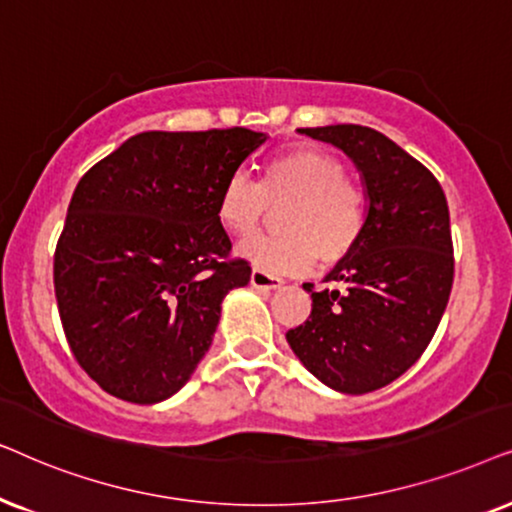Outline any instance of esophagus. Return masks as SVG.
<instances>
[{"label": "esophagus", "instance_id": "obj_1", "mask_svg": "<svg viewBox=\"0 0 512 512\" xmlns=\"http://www.w3.org/2000/svg\"><path fill=\"white\" fill-rule=\"evenodd\" d=\"M250 283H252V288H257V290H276V288H281L283 281L278 276L269 274V271L255 267L250 274Z\"/></svg>", "mask_w": 512, "mask_h": 512}]
</instances>
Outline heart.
Masks as SVG:
<instances>
[{"mask_svg": "<svg viewBox=\"0 0 512 512\" xmlns=\"http://www.w3.org/2000/svg\"><path fill=\"white\" fill-rule=\"evenodd\" d=\"M281 210V234L257 236L241 255L269 274H302L316 264L346 260L367 227V196L346 177V166L320 147L299 145L269 156L260 185L234 173L217 194V220L229 234L248 238L262 227L271 208Z\"/></svg>", "mask_w": 512, "mask_h": 512, "instance_id": "b5f03b06", "label": "heart"}]
</instances>
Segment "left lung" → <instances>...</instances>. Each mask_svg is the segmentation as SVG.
Listing matches in <instances>:
<instances>
[{
    "label": "left lung",
    "mask_w": 512,
    "mask_h": 512,
    "mask_svg": "<svg viewBox=\"0 0 512 512\" xmlns=\"http://www.w3.org/2000/svg\"><path fill=\"white\" fill-rule=\"evenodd\" d=\"M351 156L367 192L358 248L311 292V316L288 344L335 391L370 393L421 358L438 330L454 281L449 208L440 182L403 147L367 126L299 128Z\"/></svg>",
    "instance_id": "1"
}]
</instances>
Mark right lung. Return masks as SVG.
I'll return each mask as SVG.
<instances>
[{"label":"right lung","mask_w":512,"mask_h":512,"mask_svg":"<svg viewBox=\"0 0 512 512\" xmlns=\"http://www.w3.org/2000/svg\"><path fill=\"white\" fill-rule=\"evenodd\" d=\"M264 140L238 126L147 131L79 180L53 285L67 344L102 391L161 403L206 356L224 295L250 281L217 194Z\"/></svg>","instance_id":"add662e5"}]
</instances>
